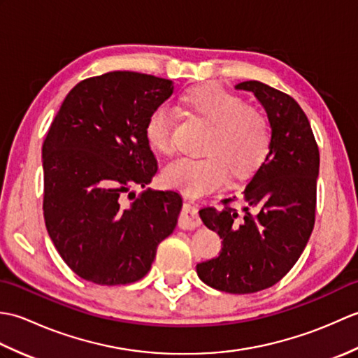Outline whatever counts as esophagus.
Wrapping results in <instances>:
<instances>
[{"label": "esophagus", "instance_id": "obj_1", "mask_svg": "<svg viewBox=\"0 0 358 358\" xmlns=\"http://www.w3.org/2000/svg\"><path fill=\"white\" fill-rule=\"evenodd\" d=\"M200 223L201 222L199 218V214H196V209L192 206V204L186 203L180 212L178 226L181 229H195V227L200 226Z\"/></svg>", "mask_w": 358, "mask_h": 358}]
</instances>
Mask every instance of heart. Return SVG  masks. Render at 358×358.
Returning <instances> with one entry per match:
<instances>
[{
	"mask_svg": "<svg viewBox=\"0 0 358 358\" xmlns=\"http://www.w3.org/2000/svg\"><path fill=\"white\" fill-rule=\"evenodd\" d=\"M192 115L206 121L209 132L204 141V157H181L169 163L163 178L169 186L186 194L200 195L227 183L231 171L246 175L260 166L271 148L268 118L252 106L218 85L196 86L181 96ZM175 113L159 104L149 113L146 138L155 150L171 154L173 149Z\"/></svg>",
	"mask_w": 358,
	"mask_h": 358,
	"instance_id": "heart-1",
	"label": "heart"
}]
</instances>
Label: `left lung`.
I'll return each instance as SVG.
<instances>
[{"instance_id":"8db88e82","label":"left lung","mask_w":358,"mask_h":358,"mask_svg":"<svg viewBox=\"0 0 358 358\" xmlns=\"http://www.w3.org/2000/svg\"><path fill=\"white\" fill-rule=\"evenodd\" d=\"M235 89L252 92L271 124V148L241 194L220 209L200 210L203 223L222 238L220 255L196 264L208 286L229 294L268 289L292 269L315 223L320 155L306 113L292 96L260 81Z\"/></svg>"}]
</instances>
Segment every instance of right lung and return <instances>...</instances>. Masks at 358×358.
Segmentation results:
<instances>
[{
	"label": "right lung",
	"instance_id": "right-lung-1",
	"mask_svg": "<svg viewBox=\"0 0 358 358\" xmlns=\"http://www.w3.org/2000/svg\"><path fill=\"white\" fill-rule=\"evenodd\" d=\"M172 92L171 80L108 72L78 83L52 121L43 143L44 222L81 278L103 286L138 281L177 226L178 192L148 187L135 199L131 191L158 171L144 127Z\"/></svg>",
	"mask_w": 358,
	"mask_h": 358
}]
</instances>
